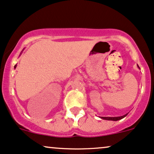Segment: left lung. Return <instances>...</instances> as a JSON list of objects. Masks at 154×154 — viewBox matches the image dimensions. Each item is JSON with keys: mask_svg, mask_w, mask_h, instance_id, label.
I'll return each instance as SVG.
<instances>
[{"mask_svg": "<svg viewBox=\"0 0 154 154\" xmlns=\"http://www.w3.org/2000/svg\"><path fill=\"white\" fill-rule=\"evenodd\" d=\"M137 66L138 67V68H140L139 66H138V65H137ZM128 113H126V114H125V115H123V116H117V117H101V116H100V119H104V120L116 121L121 120V119H122L124 117H126V116L128 115Z\"/></svg>", "mask_w": 154, "mask_h": 154, "instance_id": "8db88e82", "label": "left lung"}]
</instances>
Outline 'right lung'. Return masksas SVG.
Listing matches in <instances>:
<instances>
[{"instance_id":"add662e5","label":"right lung","mask_w":154,"mask_h":154,"mask_svg":"<svg viewBox=\"0 0 154 154\" xmlns=\"http://www.w3.org/2000/svg\"><path fill=\"white\" fill-rule=\"evenodd\" d=\"M22 51H21V53H22ZM21 53H20V54H21ZM16 66H17V65H15V66H14V68H16Z\"/></svg>"}]
</instances>
